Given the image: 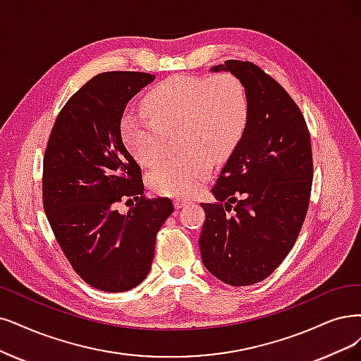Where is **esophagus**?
Instances as JSON below:
<instances>
[{
	"label": "esophagus",
	"mask_w": 361,
	"mask_h": 361,
	"mask_svg": "<svg viewBox=\"0 0 361 361\" xmlns=\"http://www.w3.org/2000/svg\"><path fill=\"white\" fill-rule=\"evenodd\" d=\"M189 204H190V201H188V199H176V202H173V205H176L177 209H180L185 205H189Z\"/></svg>",
	"instance_id": "esophagus-1"
}]
</instances>
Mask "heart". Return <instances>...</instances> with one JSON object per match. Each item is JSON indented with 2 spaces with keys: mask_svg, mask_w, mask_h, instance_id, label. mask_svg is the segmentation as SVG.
I'll return each instance as SVG.
<instances>
[{
  "mask_svg": "<svg viewBox=\"0 0 361 361\" xmlns=\"http://www.w3.org/2000/svg\"><path fill=\"white\" fill-rule=\"evenodd\" d=\"M149 117L125 114L120 133L140 164L152 166L166 154L168 135L177 130L181 153L156 168L149 185L165 196L201 190L212 160L224 162L241 142L250 117L244 83L235 74L212 77L178 74L154 86L144 98Z\"/></svg>",
  "mask_w": 361,
  "mask_h": 361,
  "instance_id": "1",
  "label": "heart"
}]
</instances>
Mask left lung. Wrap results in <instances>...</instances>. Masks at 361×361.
Masks as SVG:
<instances>
[{
  "instance_id": "1",
  "label": "left lung",
  "mask_w": 361,
  "mask_h": 361,
  "mask_svg": "<svg viewBox=\"0 0 361 361\" xmlns=\"http://www.w3.org/2000/svg\"><path fill=\"white\" fill-rule=\"evenodd\" d=\"M211 71L241 80L250 117L211 190L219 202L201 204L199 248L205 268L220 281L252 286L283 263L302 229L314 176L311 137L296 102L257 65L231 59Z\"/></svg>"
}]
</instances>
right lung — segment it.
<instances>
[{
  "mask_svg": "<svg viewBox=\"0 0 361 361\" xmlns=\"http://www.w3.org/2000/svg\"><path fill=\"white\" fill-rule=\"evenodd\" d=\"M153 74H98L63 105L43 160V207L73 269L89 286L122 293L141 284L156 235L172 214L168 197L144 196L141 168L120 133L126 104ZM126 215L115 207L123 198Z\"/></svg>",
  "mask_w": 361,
  "mask_h": 361,
  "instance_id": "1",
  "label": "right lung"
}]
</instances>
